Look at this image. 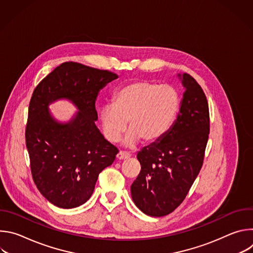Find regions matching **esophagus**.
Returning a JSON list of instances; mask_svg holds the SVG:
<instances>
[{
  "instance_id": "obj_1",
  "label": "esophagus",
  "mask_w": 253,
  "mask_h": 253,
  "mask_svg": "<svg viewBox=\"0 0 253 253\" xmlns=\"http://www.w3.org/2000/svg\"><path fill=\"white\" fill-rule=\"evenodd\" d=\"M128 158H130V154L127 153V152L120 151V152L117 154V159H119V160H125V159H128Z\"/></svg>"
}]
</instances>
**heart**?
Instances as JSON below:
<instances>
[{
	"label": "heart",
	"instance_id": "obj_1",
	"mask_svg": "<svg viewBox=\"0 0 253 253\" xmlns=\"http://www.w3.org/2000/svg\"><path fill=\"white\" fill-rule=\"evenodd\" d=\"M181 105L179 92L172 86L138 80L124 85L114 96V104L103 107L101 123L107 140L118 142L127 128L125 143L134 146L160 141L175 122Z\"/></svg>",
	"mask_w": 253,
	"mask_h": 253
}]
</instances>
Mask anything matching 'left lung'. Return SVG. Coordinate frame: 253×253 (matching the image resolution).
Returning a JSON list of instances; mask_svg holds the SVG:
<instances>
[{"label":"left lung","instance_id":"left-lung-1","mask_svg":"<svg viewBox=\"0 0 253 253\" xmlns=\"http://www.w3.org/2000/svg\"><path fill=\"white\" fill-rule=\"evenodd\" d=\"M180 76V75H179ZM178 116L167 134L137 154L141 171L131 185L136 206L161 217L183 202L203 164L210 131L206 96L189 74Z\"/></svg>","mask_w":253,"mask_h":253}]
</instances>
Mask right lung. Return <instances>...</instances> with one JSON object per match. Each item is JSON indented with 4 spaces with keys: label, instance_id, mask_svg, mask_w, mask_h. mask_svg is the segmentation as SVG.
Returning a JSON list of instances; mask_svg holds the SVG:
<instances>
[{
    "label": "right lung",
    "instance_id": "1",
    "mask_svg": "<svg viewBox=\"0 0 253 253\" xmlns=\"http://www.w3.org/2000/svg\"><path fill=\"white\" fill-rule=\"evenodd\" d=\"M118 76L75 62L58 66L35 88L28 111L26 146L33 180L41 194L60 208H74L92 195L100 172L119 150L95 125L99 91ZM71 99L80 113L57 123L47 109L57 98Z\"/></svg>",
    "mask_w": 253,
    "mask_h": 253
}]
</instances>
